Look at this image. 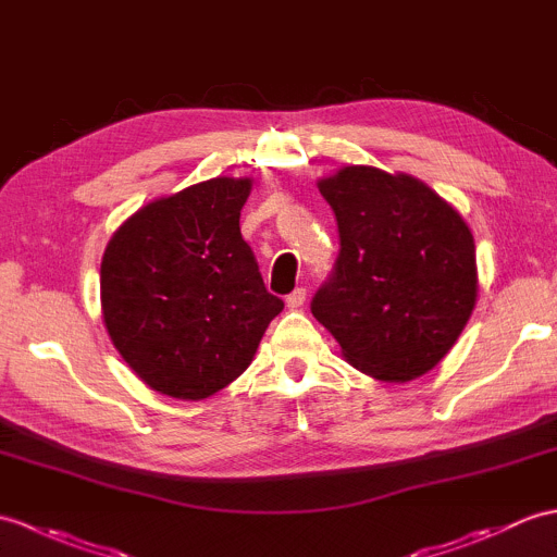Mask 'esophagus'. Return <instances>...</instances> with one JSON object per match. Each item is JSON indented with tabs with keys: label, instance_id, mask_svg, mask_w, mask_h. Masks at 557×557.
<instances>
[{
	"label": "esophagus",
	"instance_id": "esophagus-1",
	"mask_svg": "<svg viewBox=\"0 0 557 557\" xmlns=\"http://www.w3.org/2000/svg\"><path fill=\"white\" fill-rule=\"evenodd\" d=\"M306 301V289L304 287H296L289 296H287V306L294 310V308H301Z\"/></svg>",
	"mask_w": 557,
	"mask_h": 557
}]
</instances>
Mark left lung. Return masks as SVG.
<instances>
[{"instance_id": "8db88e82", "label": "left lung", "mask_w": 557, "mask_h": 557, "mask_svg": "<svg viewBox=\"0 0 557 557\" xmlns=\"http://www.w3.org/2000/svg\"><path fill=\"white\" fill-rule=\"evenodd\" d=\"M318 189L339 227V256L310 313L344 358L382 382L430 372L468 325L476 256L468 223L418 177L346 165Z\"/></svg>"}]
</instances>
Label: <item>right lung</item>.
I'll return each mask as SVG.
<instances>
[{"instance_id":"obj_1","label":"right lung","mask_w":557,"mask_h":557,"mask_svg":"<svg viewBox=\"0 0 557 557\" xmlns=\"http://www.w3.org/2000/svg\"><path fill=\"white\" fill-rule=\"evenodd\" d=\"M249 191V177L206 180L141 206L107 244L103 325L153 392L201 400L225 389L284 308L242 239Z\"/></svg>"}]
</instances>
